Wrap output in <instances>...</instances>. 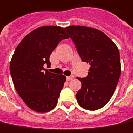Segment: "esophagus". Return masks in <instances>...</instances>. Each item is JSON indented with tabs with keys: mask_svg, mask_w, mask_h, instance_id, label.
Listing matches in <instances>:
<instances>
[{
	"mask_svg": "<svg viewBox=\"0 0 133 133\" xmlns=\"http://www.w3.org/2000/svg\"><path fill=\"white\" fill-rule=\"evenodd\" d=\"M74 77H74V75H71V76L66 77V80H67V81H71V80H72Z\"/></svg>",
	"mask_w": 133,
	"mask_h": 133,
	"instance_id": "34e87169",
	"label": "esophagus"
}]
</instances>
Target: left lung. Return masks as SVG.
<instances>
[{
	"label": "left lung",
	"mask_w": 133,
	"mask_h": 133,
	"mask_svg": "<svg viewBox=\"0 0 133 133\" xmlns=\"http://www.w3.org/2000/svg\"><path fill=\"white\" fill-rule=\"evenodd\" d=\"M75 44L81 60L89 64L87 77H77L81 89L76 94L80 105L86 110L101 108L114 93L121 75L117 46L103 32L85 26L64 28Z\"/></svg>",
	"instance_id": "obj_1"
}]
</instances>
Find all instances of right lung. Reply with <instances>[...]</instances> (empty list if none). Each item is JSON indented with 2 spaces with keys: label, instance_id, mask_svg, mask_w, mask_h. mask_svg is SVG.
<instances>
[{
  "label": "right lung",
  "instance_id": "obj_1",
  "mask_svg": "<svg viewBox=\"0 0 133 133\" xmlns=\"http://www.w3.org/2000/svg\"><path fill=\"white\" fill-rule=\"evenodd\" d=\"M64 28L43 26L25 36L15 49L10 62L15 88L26 105L39 113L52 110L66 77L48 72L50 56L61 40L68 39Z\"/></svg>",
  "mask_w": 133,
  "mask_h": 133
}]
</instances>
